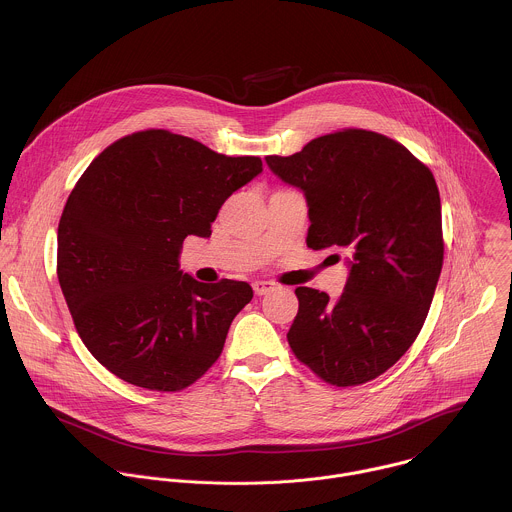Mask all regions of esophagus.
Masks as SVG:
<instances>
[{
  "label": "esophagus",
  "mask_w": 512,
  "mask_h": 512,
  "mask_svg": "<svg viewBox=\"0 0 512 512\" xmlns=\"http://www.w3.org/2000/svg\"><path fill=\"white\" fill-rule=\"evenodd\" d=\"M252 288H254L256 295H266V293L272 292L276 288V284L274 282H254Z\"/></svg>",
  "instance_id": "esophagus-1"
}]
</instances>
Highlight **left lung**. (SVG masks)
<instances>
[{"mask_svg":"<svg viewBox=\"0 0 512 512\" xmlns=\"http://www.w3.org/2000/svg\"><path fill=\"white\" fill-rule=\"evenodd\" d=\"M266 163L305 197L307 246L345 250L349 268L337 299L295 290L288 343L329 384L368 382L412 347L430 311L443 264L436 179L402 144L366 130L327 134Z\"/></svg>","mask_w":512,"mask_h":512,"instance_id":"1","label":"left lung"}]
</instances>
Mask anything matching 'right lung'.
Here are the masks:
<instances>
[{"label":"right lung","instance_id":"1","mask_svg":"<svg viewBox=\"0 0 512 512\" xmlns=\"http://www.w3.org/2000/svg\"><path fill=\"white\" fill-rule=\"evenodd\" d=\"M260 173V157H228L165 130L126 136L88 165L59 222L57 276L100 365L175 392L219 359L254 293L246 282L201 284L179 256L187 236H211L222 203Z\"/></svg>","mask_w":512,"mask_h":512}]
</instances>
